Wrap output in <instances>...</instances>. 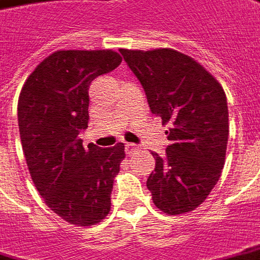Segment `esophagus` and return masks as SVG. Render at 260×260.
<instances>
[{"instance_id":"esophagus-1","label":"esophagus","mask_w":260,"mask_h":260,"mask_svg":"<svg viewBox=\"0 0 260 260\" xmlns=\"http://www.w3.org/2000/svg\"><path fill=\"white\" fill-rule=\"evenodd\" d=\"M124 151H126L127 155H134V153L138 152L140 149H138L137 145H134V144H126V145H124Z\"/></svg>"}]
</instances>
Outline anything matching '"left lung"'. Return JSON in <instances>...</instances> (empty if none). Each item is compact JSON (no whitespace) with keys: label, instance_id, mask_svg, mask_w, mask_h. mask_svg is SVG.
I'll return each instance as SVG.
<instances>
[{"label":"left lung","instance_id":"obj_1","mask_svg":"<svg viewBox=\"0 0 260 260\" xmlns=\"http://www.w3.org/2000/svg\"><path fill=\"white\" fill-rule=\"evenodd\" d=\"M119 51L144 87L151 112L169 126L170 145L164 158L152 152L155 170L147 180L153 204L168 215L191 212L208 198L224 166V90L204 66L179 51Z\"/></svg>","mask_w":260,"mask_h":260}]
</instances>
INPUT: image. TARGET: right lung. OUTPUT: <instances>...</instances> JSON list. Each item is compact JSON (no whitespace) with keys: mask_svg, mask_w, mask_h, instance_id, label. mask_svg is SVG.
<instances>
[{"mask_svg":"<svg viewBox=\"0 0 260 260\" xmlns=\"http://www.w3.org/2000/svg\"><path fill=\"white\" fill-rule=\"evenodd\" d=\"M120 62L113 50L55 51L19 95V133L31 180L47 206L73 226L98 224L111 210L124 144L86 149L79 134L88 127L91 83Z\"/></svg>","mask_w":260,"mask_h":260,"instance_id":"right-lung-1","label":"right lung"}]
</instances>
